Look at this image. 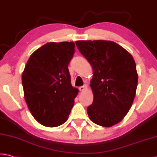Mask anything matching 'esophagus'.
<instances>
[{"instance_id":"34e87169","label":"esophagus","mask_w":157,"mask_h":157,"mask_svg":"<svg viewBox=\"0 0 157 157\" xmlns=\"http://www.w3.org/2000/svg\"><path fill=\"white\" fill-rule=\"evenodd\" d=\"M86 89H87V86L86 85H83V86H79V90L80 91H86Z\"/></svg>"}]
</instances>
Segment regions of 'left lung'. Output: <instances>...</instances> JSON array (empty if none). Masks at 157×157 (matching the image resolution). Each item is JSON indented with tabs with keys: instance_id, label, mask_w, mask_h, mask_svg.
<instances>
[{
	"instance_id": "1",
	"label": "left lung",
	"mask_w": 157,
	"mask_h": 157,
	"mask_svg": "<svg viewBox=\"0 0 157 157\" xmlns=\"http://www.w3.org/2000/svg\"><path fill=\"white\" fill-rule=\"evenodd\" d=\"M76 45L93 69L90 86L94 101L87 108L89 119L103 127L122 120L136 96L138 73L131 54L108 40H79Z\"/></svg>"
}]
</instances>
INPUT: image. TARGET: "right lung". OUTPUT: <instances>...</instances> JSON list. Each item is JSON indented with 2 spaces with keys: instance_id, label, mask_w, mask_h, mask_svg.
Masks as SVG:
<instances>
[{
  "instance_id": "right-lung-1",
  "label": "right lung",
  "mask_w": 157,
  "mask_h": 157,
  "mask_svg": "<svg viewBox=\"0 0 157 157\" xmlns=\"http://www.w3.org/2000/svg\"><path fill=\"white\" fill-rule=\"evenodd\" d=\"M73 42L48 43L35 51L22 73L25 101L37 121L48 127L65 123L78 89L71 84L68 64Z\"/></svg>"
}]
</instances>
